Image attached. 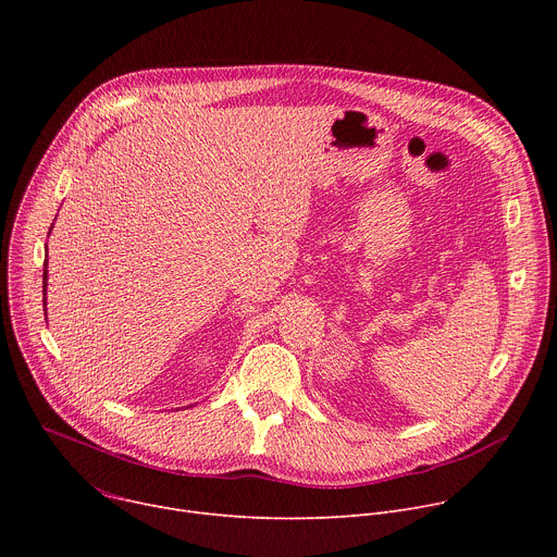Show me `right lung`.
<instances>
[{
	"label": "right lung",
	"mask_w": 557,
	"mask_h": 557,
	"mask_svg": "<svg viewBox=\"0 0 557 557\" xmlns=\"http://www.w3.org/2000/svg\"><path fill=\"white\" fill-rule=\"evenodd\" d=\"M48 258V256H46ZM46 267H48V262H44V306H46V280H48V271H46Z\"/></svg>",
	"instance_id": "right-lung-1"
}]
</instances>
